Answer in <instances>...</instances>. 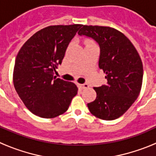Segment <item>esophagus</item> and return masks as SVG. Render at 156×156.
Masks as SVG:
<instances>
[{
  "label": "esophagus",
  "instance_id": "esophagus-1",
  "mask_svg": "<svg viewBox=\"0 0 156 156\" xmlns=\"http://www.w3.org/2000/svg\"><path fill=\"white\" fill-rule=\"evenodd\" d=\"M78 87L80 89H86V88L89 87V85L87 83H83V84H78Z\"/></svg>",
  "mask_w": 156,
  "mask_h": 156
}]
</instances>
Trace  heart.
Instances as JSON below:
<instances>
[{
	"label": "heart",
	"mask_w": 156,
	"mask_h": 156,
	"mask_svg": "<svg viewBox=\"0 0 156 156\" xmlns=\"http://www.w3.org/2000/svg\"><path fill=\"white\" fill-rule=\"evenodd\" d=\"M93 44V42L90 41H86V45H88V44Z\"/></svg>",
	"instance_id": "heart-1"
}]
</instances>
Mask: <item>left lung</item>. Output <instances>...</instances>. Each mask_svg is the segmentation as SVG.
<instances>
[{"instance_id":"8db88e82","label":"left lung","mask_w":156,"mask_h":156,"mask_svg":"<svg viewBox=\"0 0 156 156\" xmlns=\"http://www.w3.org/2000/svg\"><path fill=\"white\" fill-rule=\"evenodd\" d=\"M78 34L98 44V66L107 79L105 85L94 87L97 97L88 103V108L98 119H117L129 109L141 89L143 65L138 52L124 34L112 27L83 26Z\"/></svg>"}]
</instances>
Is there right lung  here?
I'll use <instances>...</instances> for the list:
<instances>
[{
    "mask_svg": "<svg viewBox=\"0 0 156 156\" xmlns=\"http://www.w3.org/2000/svg\"><path fill=\"white\" fill-rule=\"evenodd\" d=\"M83 25H58L37 31L25 43L16 58L13 83L23 102L32 113L51 119L67 111L77 94L76 85L57 78L71 40Z\"/></svg>",
    "mask_w": 156,
    "mask_h": 156,
    "instance_id": "obj_1",
    "label": "right lung"
}]
</instances>
